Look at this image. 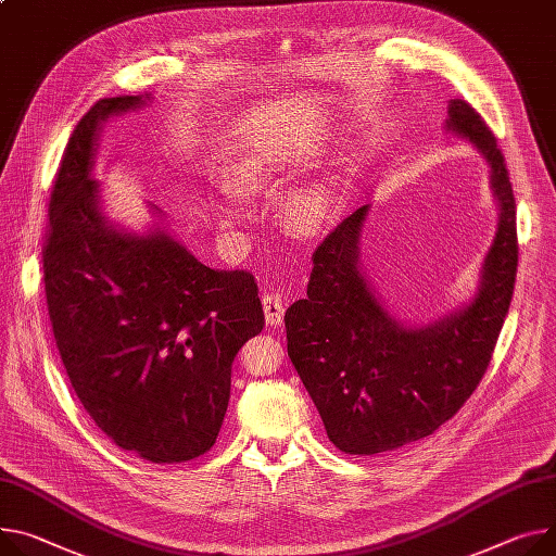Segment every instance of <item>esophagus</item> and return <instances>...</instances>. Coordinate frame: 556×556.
I'll return each instance as SVG.
<instances>
[{
    "mask_svg": "<svg viewBox=\"0 0 556 556\" xmlns=\"http://www.w3.org/2000/svg\"><path fill=\"white\" fill-rule=\"evenodd\" d=\"M263 307H265V318L269 325H280L285 320V309H287V301L276 293V291H265L263 295Z\"/></svg>",
    "mask_w": 556,
    "mask_h": 556,
    "instance_id": "1",
    "label": "esophagus"
}]
</instances>
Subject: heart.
Segmentation results:
<instances>
[{
  "instance_id": "b5f03b06",
  "label": "heart",
  "mask_w": 556,
  "mask_h": 556,
  "mask_svg": "<svg viewBox=\"0 0 556 556\" xmlns=\"http://www.w3.org/2000/svg\"><path fill=\"white\" fill-rule=\"evenodd\" d=\"M269 174L267 157H253L249 162H242L236 166L231 174V187L238 191H253L258 189ZM213 208H216L218 218L225 227H236L242 220V202L233 193H225L213 200ZM331 211V195L323 187H312L298 193L291 202V220L298 229L314 231L318 229Z\"/></svg>"
}]
</instances>
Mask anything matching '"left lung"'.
I'll list each match as a JSON object with an SVG mask.
<instances>
[{"mask_svg": "<svg viewBox=\"0 0 556 556\" xmlns=\"http://www.w3.org/2000/svg\"><path fill=\"white\" fill-rule=\"evenodd\" d=\"M447 126L492 166L501 225L477 298L425 329H405L380 307L358 271V236L369 204L316 247L307 298L285 314L287 354L329 441L345 454H380L434 434L481 382L515 293L519 240L509 170L485 119L450 102Z\"/></svg>", "mask_w": 556, "mask_h": 556, "instance_id": "obj_1", "label": "left lung"}]
</instances>
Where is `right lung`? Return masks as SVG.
<instances>
[{
    "label": "right lung",
    "instance_id": "add662e5",
    "mask_svg": "<svg viewBox=\"0 0 556 556\" xmlns=\"http://www.w3.org/2000/svg\"><path fill=\"white\" fill-rule=\"evenodd\" d=\"M140 96L98 100L73 129L49 202L45 289L71 386L100 430L153 463H182L218 439L231 363L265 327L253 274L211 269L164 231L111 229L89 176L104 117Z\"/></svg>",
    "mask_w": 556,
    "mask_h": 556
}]
</instances>
